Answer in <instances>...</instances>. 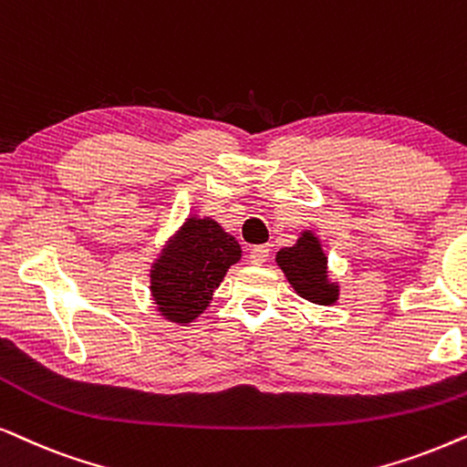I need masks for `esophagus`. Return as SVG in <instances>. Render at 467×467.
<instances>
[{"instance_id": "34e87169", "label": "esophagus", "mask_w": 467, "mask_h": 467, "mask_svg": "<svg viewBox=\"0 0 467 467\" xmlns=\"http://www.w3.org/2000/svg\"><path fill=\"white\" fill-rule=\"evenodd\" d=\"M269 245H256V247H252L250 250V260H252V265H263V263H266V258H269Z\"/></svg>"}]
</instances>
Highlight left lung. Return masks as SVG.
I'll return each instance as SVG.
<instances>
[{
    "label": "left lung",
    "instance_id": "8db88e82",
    "mask_svg": "<svg viewBox=\"0 0 467 467\" xmlns=\"http://www.w3.org/2000/svg\"><path fill=\"white\" fill-rule=\"evenodd\" d=\"M275 263L284 271L298 296L307 298L316 306H333L339 296V285L328 279L327 256L312 230L301 233L292 247H282Z\"/></svg>",
    "mask_w": 467,
    "mask_h": 467
}]
</instances>
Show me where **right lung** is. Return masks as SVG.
Instances as JSON below:
<instances>
[{"mask_svg":"<svg viewBox=\"0 0 467 467\" xmlns=\"http://www.w3.org/2000/svg\"><path fill=\"white\" fill-rule=\"evenodd\" d=\"M241 245L211 217L192 215L151 266V296L166 320L188 325L213 298Z\"/></svg>","mask_w":467,"mask_h":467,"instance_id":"right-lung-1","label":"right lung"}]
</instances>
